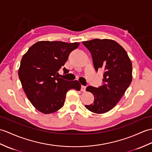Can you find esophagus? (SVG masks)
I'll use <instances>...</instances> for the list:
<instances>
[{"label": "esophagus", "mask_w": 152, "mask_h": 152, "mask_svg": "<svg viewBox=\"0 0 152 152\" xmlns=\"http://www.w3.org/2000/svg\"><path fill=\"white\" fill-rule=\"evenodd\" d=\"M86 86H82V87H81V91H82V92H86Z\"/></svg>", "instance_id": "esophagus-1"}]
</instances>
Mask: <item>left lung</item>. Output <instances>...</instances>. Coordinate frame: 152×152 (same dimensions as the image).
Returning a JSON list of instances; mask_svg holds the SVG:
<instances>
[{
  "instance_id": "1",
  "label": "left lung",
  "mask_w": 152,
  "mask_h": 152,
  "mask_svg": "<svg viewBox=\"0 0 152 152\" xmlns=\"http://www.w3.org/2000/svg\"><path fill=\"white\" fill-rule=\"evenodd\" d=\"M82 43L92 55L95 70L104 71L102 86L86 88L94 100L86 107L94 113L103 114L115 106L131 84L132 63L124 48L113 40L94 39Z\"/></svg>"
}]
</instances>
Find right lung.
<instances>
[{
	"label": "right lung",
	"mask_w": 152,
	"mask_h": 152,
	"mask_svg": "<svg viewBox=\"0 0 152 152\" xmlns=\"http://www.w3.org/2000/svg\"><path fill=\"white\" fill-rule=\"evenodd\" d=\"M79 43L42 41L37 42L24 54L18 75L27 98L39 111L50 114L61 109L66 92L80 91L77 80L59 77L58 70L64 66L70 53L78 47ZM64 73L68 70L64 67Z\"/></svg>",
	"instance_id": "1"
}]
</instances>
